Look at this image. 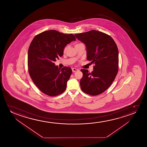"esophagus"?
Returning <instances> with one entry per match:
<instances>
[{
	"instance_id": "obj_1",
	"label": "esophagus",
	"mask_w": 147,
	"mask_h": 147,
	"mask_svg": "<svg viewBox=\"0 0 147 147\" xmlns=\"http://www.w3.org/2000/svg\"><path fill=\"white\" fill-rule=\"evenodd\" d=\"M72 71L73 72H76V71H79L78 69H77L76 68H72Z\"/></svg>"
}]
</instances>
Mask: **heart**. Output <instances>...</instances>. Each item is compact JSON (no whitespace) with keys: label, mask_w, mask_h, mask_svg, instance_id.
I'll return each mask as SVG.
<instances>
[{"label":"heart","mask_w":147,"mask_h":147,"mask_svg":"<svg viewBox=\"0 0 147 147\" xmlns=\"http://www.w3.org/2000/svg\"><path fill=\"white\" fill-rule=\"evenodd\" d=\"M67 47H65V49H64V52H65V51H66V50H67Z\"/></svg>","instance_id":"1"}]
</instances>
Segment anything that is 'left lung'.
<instances>
[{
    "instance_id": "obj_1",
    "label": "left lung",
    "mask_w": 147,
    "mask_h": 147,
    "mask_svg": "<svg viewBox=\"0 0 147 147\" xmlns=\"http://www.w3.org/2000/svg\"><path fill=\"white\" fill-rule=\"evenodd\" d=\"M86 47L87 59L91 61L93 71L81 69L82 78L80 82L84 92L93 96L105 92L117 76L119 68V51L110 36L97 30L75 34Z\"/></svg>"
}]
</instances>
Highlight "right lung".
Wrapping results in <instances>:
<instances>
[{
    "label": "right lung",
    "instance_id": "add662e5",
    "mask_svg": "<svg viewBox=\"0 0 147 147\" xmlns=\"http://www.w3.org/2000/svg\"><path fill=\"white\" fill-rule=\"evenodd\" d=\"M76 38L73 34H64L49 30L36 35L28 50V72L36 87L51 96L60 94L66 88L72 69L64 67L60 69L55 64L62 56L65 47Z\"/></svg>",
    "mask_w": 147,
    "mask_h": 147
}]
</instances>
